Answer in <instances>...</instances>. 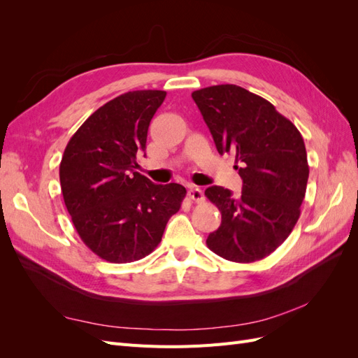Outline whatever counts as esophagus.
<instances>
[{
	"label": "esophagus",
	"instance_id": "esophagus-1",
	"mask_svg": "<svg viewBox=\"0 0 358 358\" xmlns=\"http://www.w3.org/2000/svg\"><path fill=\"white\" fill-rule=\"evenodd\" d=\"M188 196L192 201H196V203H201L204 200V194L199 187H191L188 191Z\"/></svg>",
	"mask_w": 358,
	"mask_h": 358
}]
</instances>
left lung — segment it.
<instances>
[{"mask_svg": "<svg viewBox=\"0 0 358 358\" xmlns=\"http://www.w3.org/2000/svg\"><path fill=\"white\" fill-rule=\"evenodd\" d=\"M192 100L243 180L241 197L218 185L204 191L222 218L206 243L229 262H257L282 245L299 220L309 178L305 142L272 103L237 85L194 91Z\"/></svg>", "mask_w": 358, "mask_h": 358, "instance_id": "obj_1", "label": "left lung"}]
</instances>
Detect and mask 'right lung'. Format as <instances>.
Segmentation results:
<instances>
[{"label":"right lung","mask_w":358,"mask_h":358,"mask_svg":"<svg viewBox=\"0 0 358 358\" xmlns=\"http://www.w3.org/2000/svg\"><path fill=\"white\" fill-rule=\"evenodd\" d=\"M166 91H133L95 110L64 150L59 180L64 203L83 243L110 263H131L161 242L187 189L157 185L136 169L148 128Z\"/></svg>","instance_id":"1"}]
</instances>
